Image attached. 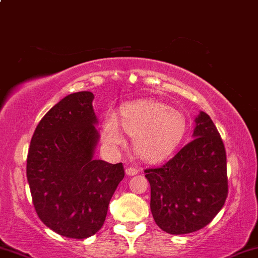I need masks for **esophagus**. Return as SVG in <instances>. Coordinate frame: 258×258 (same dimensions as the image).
<instances>
[{
	"instance_id": "34e87169",
	"label": "esophagus",
	"mask_w": 258,
	"mask_h": 258,
	"mask_svg": "<svg viewBox=\"0 0 258 258\" xmlns=\"http://www.w3.org/2000/svg\"><path fill=\"white\" fill-rule=\"evenodd\" d=\"M125 173H126V175H128V176H133V175L138 174V169L132 168V167H128V168H126V169H125Z\"/></svg>"
}]
</instances>
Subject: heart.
<instances>
[{
	"label": "heart",
	"instance_id": "heart-1",
	"mask_svg": "<svg viewBox=\"0 0 258 258\" xmlns=\"http://www.w3.org/2000/svg\"><path fill=\"white\" fill-rule=\"evenodd\" d=\"M133 137L137 155L148 163L166 160L184 138L186 119L181 111L157 99H142L126 104L121 111V125L115 113L104 117L102 135L110 148L125 142L122 130Z\"/></svg>",
	"mask_w": 258,
	"mask_h": 258
}]
</instances>
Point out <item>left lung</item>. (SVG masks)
<instances>
[{
	"instance_id": "left-lung-1",
	"label": "left lung",
	"mask_w": 258,
	"mask_h": 258,
	"mask_svg": "<svg viewBox=\"0 0 258 258\" xmlns=\"http://www.w3.org/2000/svg\"><path fill=\"white\" fill-rule=\"evenodd\" d=\"M192 137V142L162 167L145 170L153 218L169 234H187L206 227L227 198L225 147L204 111L195 117Z\"/></svg>"
}]
</instances>
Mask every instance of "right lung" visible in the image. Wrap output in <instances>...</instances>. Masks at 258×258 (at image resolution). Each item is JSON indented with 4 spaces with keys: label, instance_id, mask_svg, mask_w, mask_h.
I'll return each instance as SVG.
<instances>
[{
    "label": "right lung",
    "instance_id": "add662e5",
    "mask_svg": "<svg viewBox=\"0 0 258 258\" xmlns=\"http://www.w3.org/2000/svg\"><path fill=\"white\" fill-rule=\"evenodd\" d=\"M90 91L62 98L39 121L26 175L38 218L62 237L85 239L101 229L125 176L122 163L95 159L99 142Z\"/></svg>",
    "mask_w": 258,
    "mask_h": 258
}]
</instances>
